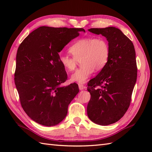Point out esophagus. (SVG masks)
I'll return each mask as SVG.
<instances>
[{"label":"esophagus","mask_w":152,"mask_h":152,"mask_svg":"<svg viewBox=\"0 0 152 152\" xmlns=\"http://www.w3.org/2000/svg\"><path fill=\"white\" fill-rule=\"evenodd\" d=\"M85 88H86V87L83 86V85L79 84V89L80 90H83V89H85Z\"/></svg>","instance_id":"1"}]
</instances>
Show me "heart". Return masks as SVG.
<instances>
[{
  "mask_svg": "<svg viewBox=\"0 0 152 152\" xmlns=\"http://www.w3.org/2000/svg\"><path fill=\"white\" fill-rule=\"evenodd\" d=\"M73 57L61 55L59 62L66 71L72 72L81 60V69L70 76L72 82L84 83L94 72L101 70L107 64L110 50L108 41L102 37L81 38L74 42L69 49Z\"/></svg>",
  "mask_w": 152,
  "mask_h": 152,
  "instance_id": "obj_1",
  "label": "heart"
}]
</instances>
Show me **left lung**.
<instances>
[{
	"mask_svg": "<svg viewBox=\"0 0 152 152\" xmlns=\"http://www.w3.org/2000/svg\"><path fill=\"white\" fill-rule=\"evenodd\" d=\"M88 31L106 37L110 53L106 65L88 83L91 99L87 113L95 124L108 125L119 121L129 107L137 78L136 53L133 42L118 28Z\"/></svg>",
	"mask_w": 152,
	"mask_h": 152,
	"instance_id": "8db88e82",
	"label": "left lung"
}]
</instances>
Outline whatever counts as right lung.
<instances>
[{
  "instance_id": "obj_1",
  "label": "right lung",
  "mask_w": 152,
  "mask_h": 152,
  "mask_svg": "<svg viewBox=\"0 0 152 152\" xmlns=\"http://www.w3.org/2000/svg\"><path fill=\"white\" fill-rule=\"evenodd\" d=\"M81 31L85 30L40 27L18 48L15 84L23 109L38 124L47 127L59 124L79 92L76 83L61 86L67 74L59 62V53Z\"/></svg>"
}]
</instances>
